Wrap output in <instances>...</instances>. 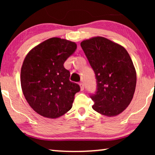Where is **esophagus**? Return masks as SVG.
I'll return each mask as SVG.
<instances>
[{"label":"esophagus","mask_w":155,"mask_h":155,"mask_svg":"<svg viewBox=\"0 0 155 155\" xmlns=\"http://www.w3.org/2000/svg\"><path fill=\"white\" fill-rule=\"evenodd\" d=\"M79 85L80 87V90H81V91L83 90H84V84H83V83H82V82H80Z\"/></svg>","instance_id":"1"}]
</instances>
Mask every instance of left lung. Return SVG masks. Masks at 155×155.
I'll return each mask as SVG.
<instances>
[{
  "mask_svg": "<svg viewBox=\"0 0 155 155\" xmlns=\"http://www.w3.org/2000/svg\"><path fill=\"white\" fill-rule=\"evenodd\" d=\"M80 46L96 75L97 91L91 95L92 109L101 115L116 116L132 101L136 71L130 55L120 44L103 37L84 40Z\"/></svg>",
  "mask_w": 155,
  "mask_h": 155,
  "instance_id": "left-lung-1",
  "label": "left lung"
}]
</instances>
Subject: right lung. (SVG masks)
Instances as JSON below:
<instances>
[{"label":"right lung","mask_w":155,"mask_h":155,"mask_svg":"<svg viewBox=\"0 0 155 155\" xmlns=\"http://www.w3.org/2000/svg\"><path fill=\"white\" fill-rule=\"evenodd\" d=\"M76 48L75 42L53 37L35 46L25 56L21 87L31 108L41 116L59 118L73 107L80 88L70 81V72L63 63Z\"/></svg>","instance_id":"right-lung-1"}]
</instances>
